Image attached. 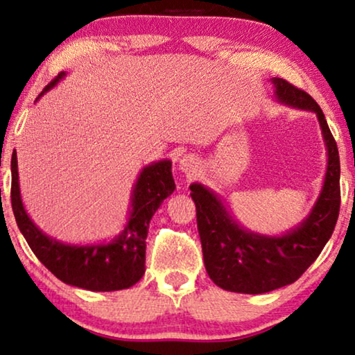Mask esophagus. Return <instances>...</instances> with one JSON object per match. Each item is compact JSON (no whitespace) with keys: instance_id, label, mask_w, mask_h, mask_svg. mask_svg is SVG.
<instances>
[{"instance_id":"1","label":"esophagus","mask_w":355,"mask_h":355,"mask_svg":"<svg viewBox=\"0 0 355 355\" xmlns=\"http://www.w3.org/2000/svg\"><path fill=\"white\" fill-rule=\"evenodd\" d=\"M197 164H198V163L196 162V158H192V157H186V158H182V159H181V164H179V166H181V169H182L184 173L191 174V173L196 171Z\"/></svg>"}]
</instances>
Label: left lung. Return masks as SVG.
Returning a JSON list of instances; mask_svg holds the SVG:
<instances>
[{
    "mask_svg": "<svg viewBox=\"0 0 355 355\" xmlns=\"http://www.w3.org/2000/svg\"><path fill=\"white\" fill-rule=\"evenodd\" d=\"M276 96L283 103L317 113L328 148V168L317 203L297 230L281 237L252 234L232 220L223 203L200 184H192L191 196L197 208V227L203 261L213 283L226 291L263 294L297 281L317 260L331 237L339 216L338 145L323 111L307 92L275 77Z\"/></svg>",
    "mask_w": 355,
    "mask_h": 355,
    "instance_id": "8db88e82",
    "label": "left lung"
}]
</instances>
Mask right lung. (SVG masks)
Wrapping results in <instances>:
<instances>
[{"mask_svg": "<svg viewBox=\"0 0 355 355\" xmlns=\"http://www.w3.org/2000/svg\"><path fill=\"white\" fill-rule=\"evenodd\" d=\"M64 72L45 89L50 90ZM11 203L19 230L33 254L58 279L89 291H119L137 283L145 273V239L148 223L164 198L174 191L171 162L150 164L140 173L134 189L132 213L123 234L110 244L64 245L50 239L33 225L24 210L19 192L16 152L11 158Z\"/></svg>", "mask_w": 355, "mask_h": 355, "instance_id": "add662e5", "label": "right lung"}]
</instances>
